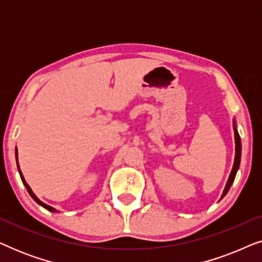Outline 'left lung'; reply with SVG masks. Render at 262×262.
I'll return each mask as SVG.
<instances>
[{
	"mask_svg": "<svg viewBox=\"0 0 262 262\" xmlns=\"http://www.w3.org/2000/svg\"><path fill=\"white\" fill-rule=\"evenodd\" d=\"M234 132H235V143H236V149H235L236 155H235V161H234V167H232V169H231L230 177H229V180L227 182V186H225V188H224L223 194H222V198L227 194L229 188L231 187V184L235 180L236 173H237V169L239 167V161H241V139H239V135L235 127H234Z\"/></svg>",
	"mask_w": 262,
	"mask_h": 262,
	"instance_id": "obj_1",
	"label": "left lung"
}]
</instances>
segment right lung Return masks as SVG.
I'll list each match as a JSON object with an SVG mask.
<instances>
[{
    "mask_svg": "<svg viewBox=\"0 0 262 262\" xmlns=\"http://www.w3.org/2000/svg\"><path fill=\"white\" fill-rule=\"evenodd\" d=\"M15 155H16V160H17V152H15ZM17 168H19V163H17ZM19 173H20V177H21V180H23V182H24V185L26 186V188H27V191H28V193H30V195L32 196V198L34 199V202L35 203H38L39 205H41L42 207H45L46 210H49V211H51V212H56V209H53V207H51V206H49V205H46V204H44L42 202H40V200H39L38 198H37V195L34 194L33 192H32V189L30 188V186H28L27 184H26V181H25V179H24V177H23V173H21V170H20V168H19Z\"/></svg>",
    "mask_w": 262,
    "mask_h": 262,
    "instance_id": "1",
    "label": "right lung"
}]
</instances>
